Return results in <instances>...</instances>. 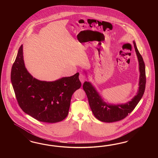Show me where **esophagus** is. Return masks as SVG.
<instances>
[{"label": "esophagus", "mask_w": 158, "mask_h": 158, "mask_svg": "<svg viewBox=\"0 0 158 158\" xmlns=\"http://www.w3.org/2000/svg\"><path fill=\"white\" fill-rule=\"evenodd\" d=\"M79 80H80V81H81V84H83L84 83V81H85V80H86L85 75L83 73H81L79 75Z\"/></svg>", "instance_id": "34e87169"}]
</instances>
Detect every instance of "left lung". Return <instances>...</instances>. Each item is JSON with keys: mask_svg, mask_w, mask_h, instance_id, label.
Listing matches in <instances>:
<instances>
[{"mask_svg": "<svg viewBox=\"0 0 158 158\" xmlns=\"http://www.w3.org/2000/svg\"><path fill=\"white\" fill-rule=\"evenodd\" d=\"M133 44L139 60V77L138 92L131 101L125 104L116 105L106 103L90 82L86 81L83 83V88L86 93L93 114L101 122L110 123L124 119L133 110L143 97L146 84L145 66L134 41Z\"/></svg>", "mask_w": 158, "mask_h": 158, "instance_id": "obj_1", "label": "left lung"}]
</instances>
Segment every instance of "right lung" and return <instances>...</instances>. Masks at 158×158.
I'll return each instance as SVG.
<instances>
[{"instance_id": "add662e5", "label": "right lung", "mask_w": 158, "mask_h": 158, "mask_svg": "<svg viewBox=\"0 0 158 158\" xmlns=\"http://www.w3.org/2000/svg\"><path fill=\"white\" fill-rule=\"evenodd\" d=\"M79 75L55 81H39L26 69L21 45L12 66L11 81L22 110L40 122L52 123L68 114L72 94L81 87Z\"/></svg>"}]
</instances>
